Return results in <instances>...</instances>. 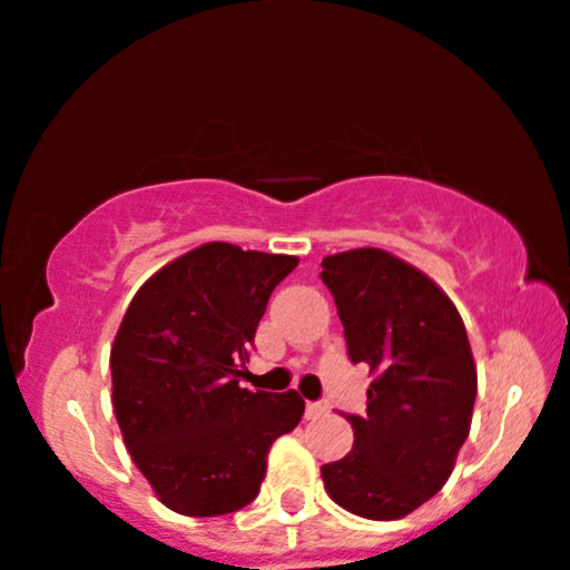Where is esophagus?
Here are the masks:
<instances>
[{
	"instance_id": "34e87169",
	"label": "esophagus",
	"mask_w": 570,
	"mask_h": 570,
	"mask_svg": "<svg viewBox=\"0 0 570 570\" xmlns=\"http://www.w3.org/2000/svg\"><path fill=\"white\" fill-rule=\"evenodd\" d=\"M331 410V405L326 400H318V402H307L305 405V415L307 417H321V415H326Z\"/></svg>"
}]
</instances>
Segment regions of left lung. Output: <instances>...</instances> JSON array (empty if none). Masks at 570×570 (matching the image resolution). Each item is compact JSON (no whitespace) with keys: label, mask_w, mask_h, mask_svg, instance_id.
<instances>
[{"label":"left lung","mask_w":570,"mask_h":570,"mask_svg":"<svg viewBox=\"0 0 570 570\" xmlns=\"http://www.w3.org/2000/svg\"><path fill=\"white\" fill-rule=\"evenodd\" d=\"M352 363L373 373L355 444L321 465L336 505L371 521L413 513L446 484L471 431L476 365L458 307L429 276L384 249L321 263Z\"/></svg>","instance_id":"left-lung-1"}]
</instances>
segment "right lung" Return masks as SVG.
<instances>
[{
    "label": "right lung",
    "instance_id": "add662e5",
    "mask_svg": "<svg viewBox=\"0 0 570 570\" xmlns=\"http://www.w3.org/2000/svg\"><path fill=\"white\" fill-rule=\"evenodd\" d=\"M297 257L210 242L157 271L110 352L112 407L134 463L181 515L249 505L265 458L305 413L297 392L239 386L255 331Z\"/></svg>",
    "mask_w": 570,
    "mask_h": 570
}]
</instances>
